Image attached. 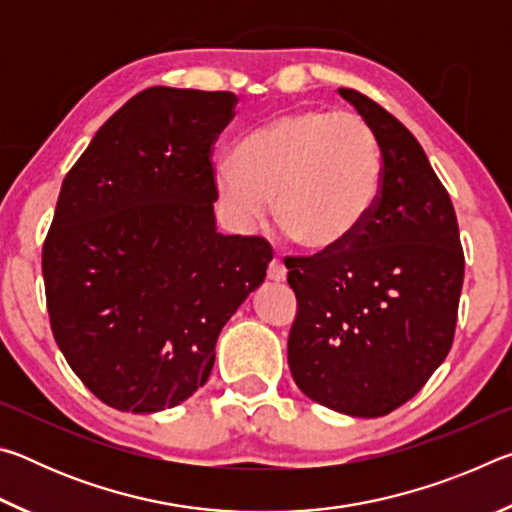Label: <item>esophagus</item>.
<instances>
[{
  "mask_svg": "<svg viewBox=\"0 0 512 512\" xmlns=\"http://www.w3.org/2000/svg\"><path fill=\"white\" fill-rule=\"evenodd\" d=\"M268 280H273V282L287 280V268H284L280 259H273V262L268 264Z\"/></svg>",
  "mask_w": 512,
  "mask_h": 512,
  "instance_id": "1",
  "label": "esophagus"
}]
</instances>
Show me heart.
I'll return each instance as SVG.
<instances>
[{"label": "heart", "mask_w": 512, "mask_h": 512, "mask_svg": "<svg viewBox=\"0 0 512 512\" xmlns=\"http://www.w3.org/2000/svg\"><path fill=\"white\" fill-rule=\"evenodd\" d=\"M214 187L239 221H275L305 253L329 257L354 244L375 216L384 164L377 135L357 115L302 108L248 133Z\"/></svg>", "instance_id": "obj_1"}]
</instances>
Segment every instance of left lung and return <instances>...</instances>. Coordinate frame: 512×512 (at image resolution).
Returning a JSON list of instances; mask_svg holds the SVG:
<instances>
[{"label":"left lung","instance_id":"left-lung-1","mask_svg":"<svg viewBox=\"0 0 512 512\" xmlns=\"http://www.w3.org/2000/svg\"><path fill=\"white\" fill-rule=\"evenodd\" d=\"M377 135L384 189L363 235L329 257H287L298 314L289 368L309 400L354 418L409 402L454 341L465 259L458 221L418 140L341 88Z\"/></svg>","mask_w":512,"mask_h":512}]
</instances>
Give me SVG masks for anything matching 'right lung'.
Here are the masks:
<instances>
[{
	"instance_id": "add662e5",
	"label": "right lung",
	"mask_w": 512,
	"mask_h": 512,
	"mask_svg": "<svg viewBox=\"0 0 512 512\" xmlns=\"http://www.w3.org/2000/svg\"><path fill=\"white\" fill-rule=\"evenodd\" d=\"M232 92L149 88L63 180L42 246L51 332L117 411L155 413L210 377L223 325L266 277L262 237L216 230L212 144Z\"/></svg>"
}]
</instances>
